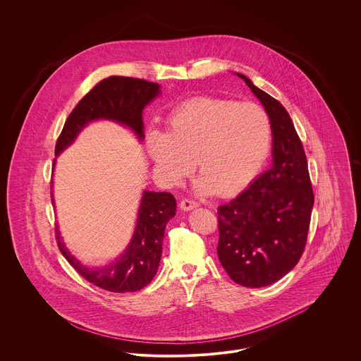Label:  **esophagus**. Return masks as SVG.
<instances>
[{
    "mask_svg": "<svg viewBox=\"0 0 361 361\" xmlns=\"http://www.w3.org/2000/svg\"><path fill=\"white\" fill-rule=\"evenodd\" d=\"M180 207H181L184 211H190V209L199 207V203L195 202V200H190V199H184V200H181Z\"/></svg>",
    "mask_w": 361,
    "mask_h": 361,
    "instance_id": "obj_1",
    "label": "esophagus"
}]
</instances>
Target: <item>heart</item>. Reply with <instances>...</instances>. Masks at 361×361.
<instances>
[{"mask_svg":"<svg viewBox=\"0 0 361 361\" xmlns=\"http://www.w3.org/2000/svg\"><path fill=\"white\" fill-rule=\"evenodd\" d=\"M146 145L168 183H181L196 162L202 174L197 190L228 197L246 188L264 166L272 121L258 104L202 96L180 105L166 133H150Z\"/></svg>","mask_w":361,"mask_h":361,"instance_id":"obj_1","label":"heart"}]
</instances>
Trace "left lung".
<instances>
[{
  "label": "left lung",
  "instance_id": "obj_1",
  "mask_svg": "<svg viewBox=\"0 0 361 361\" xmlns=\"http://www.w3.org/2000/svg\"><path fill=\"white\" fill-rule=\"evenodd\" d=\"M265 106L274 134V165L218 207V257L233 281L265 287L287 275L305 252L314 193L307 158L287 109L237 73Z\"/></svg>",
  "mask_w": 361,
  "mask_h": 361
}]
</instances>
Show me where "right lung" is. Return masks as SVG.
Masks as SVG:
<instances>
[{"instance_id":"right-lung-1","label":"right lung","mask_w":361,"mask_h":361,"mask_svg":"<svg viewBox=\"0 0 361 361\" xmlns=\"http://www.w3.org/2000/svg\"><path fill=\"white\" fill-rule=\"evenodd\" d=\"M159 93V86L140 78L111 75L93 86L71 111L55 145V155L78 135L82 127L96 119H109L128 126L143 137L142 111ZM55 162V161H54ZM51 202L54 199L51 197ZM176 214V199L169 192L146 190L137 215V228L130 246L116 262L103 269L82 267L69 253L56 228L58 247L70 265L89 283L111 292H135L154 277L162 253L166 224Z\"/></svg>"}]
</instances>
